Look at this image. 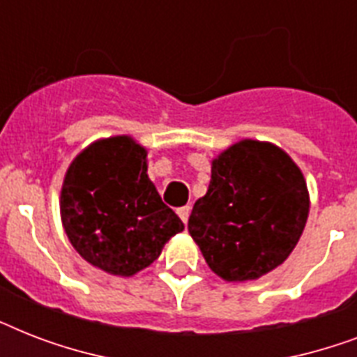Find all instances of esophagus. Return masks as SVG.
Returning <instances> with one entry per match:
<instances>
[{"mask_svg":"<svg viewBox=\"0 0 357 357\" xmlns=\"http://www.w3.org/2000/svg\"><path fill=\"white\" fill-rule=\"evenodd\" d=\"M178 215L179 218L183 220V224L189 222V215H190V207L189 206H185V207H179L178 209Z\"/></svg>","mask_w":357,"mask_h":357,"instance_id":"esophagus-1","label":"esophagus"}]
</instances>
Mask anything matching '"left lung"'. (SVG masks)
I'll use <instances>...</instances> for the list:
<instances>
[{"instance_id":"1","label":"left lung","mask_w":357,"mask_h":357,"mask_svg":"<svg viewBox=\"0 0 357 357\" xmlns=\"http://www.w3.org/2000/svg\"><path fill=\"white\" fill-rule=\"evenodd\" d=\"M310 215V190L287 151L243 139L211 161L189 234L224 282H254L287 259Z\"/></svg>"}]
</instances>
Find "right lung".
Returning a JSON list of instances; mask_svg holds the SVG:
<instances>
[{"label":"right lung","instance_id":"add662e5","mask_svg":"<svg viewBox=\"0 0 357 357\" xmlns=\"http://www.w3.org/2000/svg\"><path fill=\"white\" fill-rule=\"evenodd\" d=\"M61 222L75 252L120 278L144 271L183 222L148 178V150L131 135L98 139L64 174Z\"/></svg>","mask_w":357,"mask_h":357}]
</instances>
